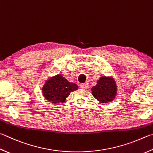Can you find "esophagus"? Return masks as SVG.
<instances>
[{
    "label": "esophagus",
    "mask_w": 153,
    "mask_h": 153,
    "mask_svg": "<svg viewBox=\"0 0 153 153\" xmlns=\"http://www.w3.org/2000/svg\"><path fill=\"white\" fill-rule=\"evenodd\" d=\"M79 87H80V88L85 90V89H87L88 88V84H85V83H84V84H81L79 85Z\"/></svg>",
    "instance_id": "obj_1"
}]
</instances>
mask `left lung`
<instances>
[{"instance_id":"obj_1","label":"left lung","mask_w":153,"mask_h":153,"mask_svg":"<svg viewBox=\"0 0 153 153\" xmlns=\"http://www.w3.org/2000/svg\"><path fill=\"white\" fill-rule=\"evenodd\" d=\"M92 95L102 103L112 101L116 94V85L112 78L102 77L95 86L91 88Z\"/></svg>"}]
</instances>
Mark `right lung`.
<instances>
[{"label":"right lung","mask_w":153,"mask_h":153,"mask_svg":"<svg viewBox=\"0 0 153 153\" xmlns=\"http://www.w3.org/2000/svg\"><path fill=\"white\" fill-rule=\"evenodd\" d=\"M77 90V85L69 82L62 75L52 77L43 88V94L47 100L52 103L63 102L71 91Z\"/></svg>","instance_id":"obj_1"}]
</instances>
